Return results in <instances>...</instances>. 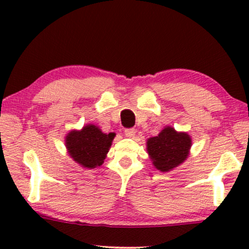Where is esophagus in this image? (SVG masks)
Segmentation results:
<instances>
[{"instance_id": "obj_1", "label": "esophagus", "mask_w": 249, "mask_h": 249, "mask_svg": "<svg viewBox=\"0 0 249 249\" xmlns=\"http://www.w3.org/2000/svg\"><path fill=\"white\" fill-rule=\"evenodd\" d=\"M135 134H136V130L134 128H130V129H125L124 130V135L127 136L129 138H134L135 137Z\"/></svg>"}]
</instances>
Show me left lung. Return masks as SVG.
<instances>
[{
    "mask_svg": "<svg viewBox=\"0 0 249 249\" xmlns=\"http://www.w3.org/2000/svg\"><path fill=\"white\" fill-rule=\"evenodd\" d=\"M192 147V138L187 132H178L165 127L155 137L148 138L147 153L153 165L161 172H169L185 162Z\"/></svg>",
    "mask_w": 249,
    "mask_h": 249,
    "instance_id": "obj_1",
    "label": "left lung"
}]
</instances>
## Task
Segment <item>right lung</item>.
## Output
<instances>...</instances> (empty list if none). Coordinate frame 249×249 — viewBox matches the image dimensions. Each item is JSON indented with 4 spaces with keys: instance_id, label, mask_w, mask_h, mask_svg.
Masks as SVG:
<instances>
[{
    "instance_id": "1",
    "label": "right lung",
    "mask_w": 249,
    "mask_h": 249,
    "mask_svg": "<svg viewBox=\"0 0 249 249\" xmlns=\"http://www.w3.org/2000/svg\"><path fill=\"white\" fill-rule=\"evenodd\" d=\"M115 134H104L97 125L87 124L81 130L67 135L68 153L74 162L87 169H94L104 163Z\"/></svg>"
}]
</instances>
